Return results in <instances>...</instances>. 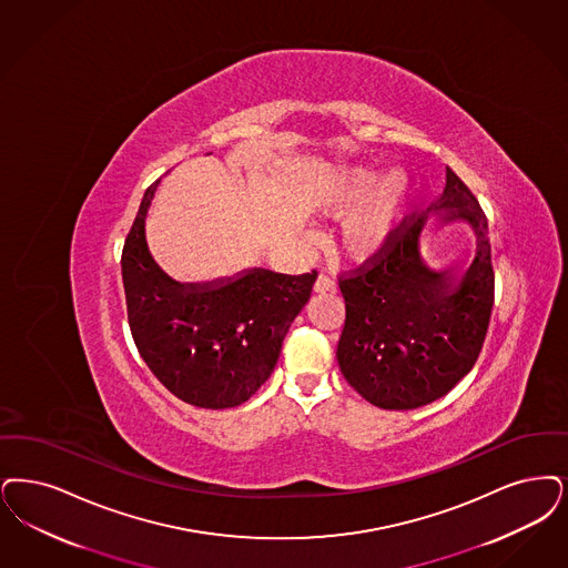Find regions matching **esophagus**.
Masks as SVG:
<instances>
[{"mask_svg":"<svg viewBox=\"0 0 568 568\" xmlns=\"http://www.w3.org/2000/svg\"><path fill=\"white\" fill-rule=\"evenodd\" d=\"M334 290H336V283L327 274H318L317 281H315V292L327 294V292H334Z\"/></svg>","mask_w":568,"mask_h":568,"instance_id":"esophagus-1","label":"esophagus"}]
</instances>
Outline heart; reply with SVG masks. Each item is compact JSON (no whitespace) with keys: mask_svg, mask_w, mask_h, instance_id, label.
<instances>
[{"mask_svg":"<svg viewBox=\"0 0 568 568\" xmlns=\"http://www.w3.org/2000/svg\"><path fill=\"white\" fill-rule=\"evenodd\" d=\"M409 178L402 166L378 175L365 164H342L325 173L313 190V206L327 217H348L341 243L351 260L367 262L385 253L395 239L408 201Z\"/></svg>","mask_w":568,"mask_h":568,"instance_id":"b5f03b06","label":"heart"}]
</instances>
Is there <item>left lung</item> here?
Segmentation results:
<instances>
[{
	"label": "left lung",
	"instance_id": "8db88e82",
	"mask_svg": "<svg viewBox=\"0 0 568 568\" xmlns=\"http://www.w3.org/2000/svg\"><path fill=\"white\" fill-rule=\"evenodd\" d=\"M432 219L438 225L463 221L471 226L475 257L432 270L419 253ZM369 264L341 278L346 321L336 357L342 376L372 406H427L471 372L495 302L488 222L450 166L437 201L406 220Z\"/></svg>",
	"mask_w": 568,
	"mask_h": 568
}]
</instances>
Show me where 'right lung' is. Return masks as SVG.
<instances>
[{
    "instance_id": "right-lung-1",
    "label": "right lung",
    "mask_w": 568,
    "mask_h": 568,
    "mask_svg": "<svg viewBox=\"0 0 568 568\" xmlns=\"http://www.w3.org/2000/svg\"><path fill=\"white\" fill-rule=\"evenodd\" d=\"M160 180L136 211L122 250L129 325L141 359L175 397L196 408L241 406L264 385L283 341L306 306L317 273L247 268L204 283L164 273L145 224Z\"/></svg>"
}]
</instances>
